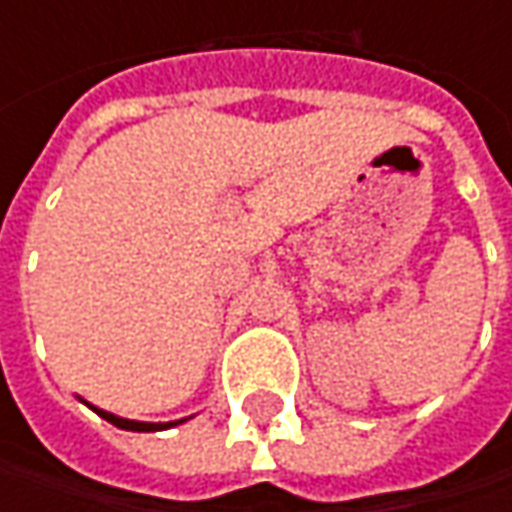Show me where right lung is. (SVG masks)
Returning <instances> with one entry per match:
<instances>
[{
  "instance_id": "obj_1",
  "label": "right lung",
  "mask_w": 512,
  "mask_h": 512,
  "mask_svg": "<svg viewBox=\"0 0 512 512\" xmlns=\"http://www.w3.org/2000/svg\"><path fill=\"white\" fill-rule=\"evenodd\" d=\"M85 402V399H82ZM93 410V413H99L105 422L116 424V427H122V430H133V433H153V430H168V427H176V424L187 422V419H179V422H133V419H122V416H113L108 410H102V407H93L90 402H85Z\"/></svg>"
}]
</instances>
